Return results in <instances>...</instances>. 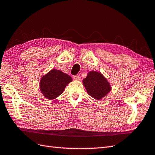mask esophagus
Returning <instances> with one entry per match:
<instances>
[{
  "instance_id": "obj_1",
  "label": "esophagus",
  "mask_w": 155,
  "mask_h": 155,
  "mask_svg": "<svg viewBox=\"0 0 155 155\" xmlns=\"http://www.w3.org/2000/svg\"><path fill=\"white\" fill-rule=\"evenodd\" d=\"M73 79L74 81H79L81 79V78L78 75H75V76H73Z\"/></svg>"
}]
</instances>
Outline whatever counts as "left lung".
Instances as JSON below:
<instances>
[{
  "instance_id": "left-lung-1",
  "label": "left lung",
  "mask_w": 155,
  "mask_h": 155,
  "mask_svg": "<svg viewBox=\"0 0 155 155\" xmlns=\"http://www.w3.org/2000/svg\"><path fill=\"white\" fill-rule=\"evenodd\" d=\"M83 84L89 95L96 100H101L111 91V86L104 75L97 71H90L83 80Z\"/></svg>"
}]
</instances>
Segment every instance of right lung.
Listing matches in <instances>:
<instances>
[{
  "mask_svg": "<svg viewBox=\"0 0 155 155\" xmlns=\"http://www.w3.org/2000/svg\"><path fill=\"white\" fill-rule=\"evenodd\" d=\"M72 81L71 76L53 68L40 78L39 89L45 99L54 100L61 95Z\"/></svg>",
  "mask_w": 155,
  "mask_h": 155,
  "instance_id": "1",
  "label": "right lung"
}]
</instances>
